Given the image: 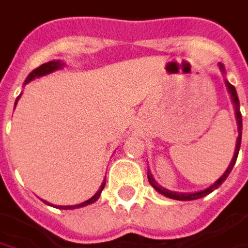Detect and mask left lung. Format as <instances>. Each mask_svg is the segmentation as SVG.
<instances>
[{"label": "left lung", "mask_w": 248, "mask_h": 248, "mask_svg": "<svg viewBox=\"0 0 248 248\" xmlns=\"http://www.w3.org/2000/svg\"><path fill=\"white\" fill-rule=\"evenodd\" d=\"M221 68H222V71H224V66L221 65ZM227 87H228V91H230V94H231V98H232V101H234V104H235V114H237V120H238V140H237V147H235V153H234V157H232V161H231V164H230V167L227 169V171H225V174L215 183V185H212L211 187H208V189H205V190H202V192H196V193H177V192H170V190H167V189H164V187H161L154 179H153V174H150L148 173V182L151 183V186L157 190V192H160L161 195H164V196H167V198H171V199H177V201H195V199H201V198H203V196H206V195H209L211 192H214V189H217V187H219L224 182H225V179L228 177V174L231 173V170H232V167H234V164H235V161H237V157H238V151H240V145H241V131H243V120H241V113H240V101H238V95H237V91H235V87L232 85V84H230L228 81H227Z\"/></svg>", "instance_id": "1"}]
</instances>
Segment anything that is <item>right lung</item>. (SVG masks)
I'll use <instances>...</instances> for the list:
<instances>
[{"label":"right lung","mask_w":248,"mask_h":248,"mask_svg":"<svg viewBox=\"0 0 248 248\" xmlns=\"http://www.w3.org/2000/svg\"><path fill=\"white\" fill-rule=\"evenodd\" d=\"M61 66H62V62H61V61H50V62H47V63H43V65L37 66L36 69H33V71L29 74V77L26 78V82L31 81V79H33V78H36V77L46 75V74H49V72H52V71H55V69L61 68ZM17 100H18V97H17ZM16 104H17V101H16ZM104 185H106V182H103L101 187L98 189V192H97L91 199H88V201H85V202H82V203H79V205H74V206H59V209H75V208H82V206H87V205H90V203H94V202L98 199V196H100L101 190L104 189Z\"/></svg>","instance_id":"add662e5"}]
</instances>
